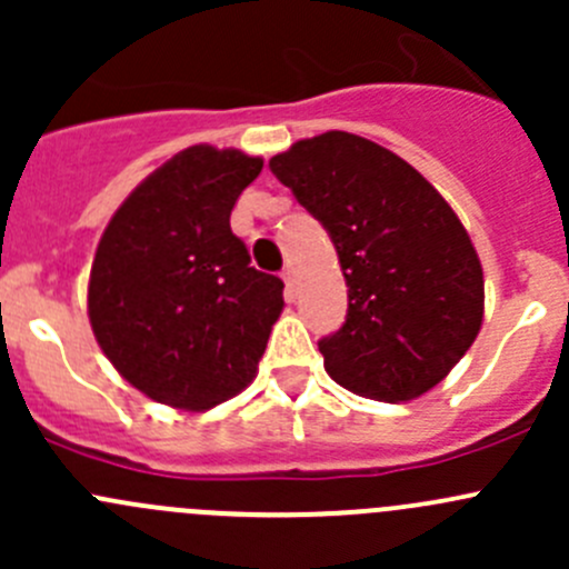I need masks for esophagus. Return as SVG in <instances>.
<instances>
[{
    "instance_id": "esophagus-1",
    "label": "esophagus",
    "mask_w": 569,
    "mask_h": 569,
    "mask_svg": "<svg viewBox=\"0 0 569 569\" xmlns=\"http://www.w3.org/2000/svg\"><path fill=\"white\" fill-rule=\"evenodd\" d=\"M280 278L286 280V291H289V297L297 295V272L295 267H286L283 272H280Z\"/></svg>"
}]
</instances>
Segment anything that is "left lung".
I'll return each instance as SVG.
<instances>
[{"mask_svg":"<svg viewBox=\"0 0 569 569\" xmlns=\"http://www.w3.org/2000/svg\"><path fill=\"white\" fill-rule=\"evenodd\" d=\"M269 168L330 233L349 286L347 321L319 341L327 375L377 401L438 386L485 317L479 256L443 194L349 131L295 142Z\"/></svg>","mask_w":569,"mask_h":569,"instance_id":"8db88e82","label":"left lung"}]
</instances>
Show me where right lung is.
Listing matches in <instances>:
<instances>
[{
  "label": "right lung",
  "mask_w": 569,
  "mask_h": 569,
  "mask_svg": "<svg viewBox=\"0 0 569 569\" xmlns=\"http://www.w3.org/2000/svg\"><path fill=\"white\" fill-rule=\"evenodd\" d=\"M261 168L237 148H187L120 203L101 237L88 286L93 336L153 401L209 410L256 377L283 280L250 267L231 211Z\"/></svg>",
  "instance_id": "obj_1"
}]
</instances>
